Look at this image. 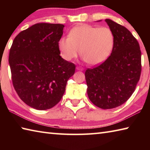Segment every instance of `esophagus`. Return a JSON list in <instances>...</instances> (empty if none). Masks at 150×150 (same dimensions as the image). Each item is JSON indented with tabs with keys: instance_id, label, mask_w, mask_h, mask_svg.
Here are the masks:
<instances>
[{
	"instance_id": "34e87169",
	"label": "esophagus",
	"mask_w": 150,
	"mask_h": 150,
	"mask_svg": "<svg viewBox=\"0 0 150 150\" xmlns=\"http://www.w3.org/2000/svg\"><path fill=\"white\" fill-rule=\"evenodd\" d=\"M76 69H77V70H79V71H83L84 70V69H83V67H79V66H77V67H76Z\"/></svg>"
}]
</instances>
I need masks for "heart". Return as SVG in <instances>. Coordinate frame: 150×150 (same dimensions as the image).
Here are the masks:
<instances>
[{
  "label": "heart",
  "mask_w": 150,
  "mask_h": 150,
  "mask_svg": "<svg viewBox=\"0 0 150 150\" xmlns=\"http://www.w3.org/2000/svg\"><path fill=\"white\" fill-rule=\"evenodd\" d=\"M115 45V35L108 27H96L88 24L75 26L69 37L58 41V48L63 59L71 61L80 54L86 62L96 65L107 59Z\"/></svg>",
  "instance_id": "b5f03b06"
}]
</instances>
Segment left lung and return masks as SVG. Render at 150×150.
Here are the masks:
<instances>
[{
	"label": "left lung",
	"mask_w": 150,
	"mask_h": 150,
	"mask_svg": "<svg viewBox=\"0 0 150 150\" xmlns=\"http://www.w3.org/2000/svg\"><path fill=\"white\" fill-rule=\"evenodd\" d=\"M105 22L115 35L113 50L105 62L85 75L90 100L100 108L111 109L124 104L135 91L141 74V51L128 29L110 19Z\"/></svg>",
	"instance_id": "8db88e82"
}]
</instances>
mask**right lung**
I'll use <instances>...</instances> for the list:
<instances>
[{"label": "right lung", "mask_w": 150, "mask_h": 150, "mask_svg": "<svg viewBox=\"0 0 150 150\" xmlns=\"http://www.w3.org/2000/svg\"><path fill=\"white\" fill-rule=\"evenodd\" d=\"M64 25L38 23L20 32L8 62L14 89L22 101L37 110L54 107L62 99L75 65L60 56L58 41Z\"/></svg>", "instance_id": "add662e5"}]
</instances>
